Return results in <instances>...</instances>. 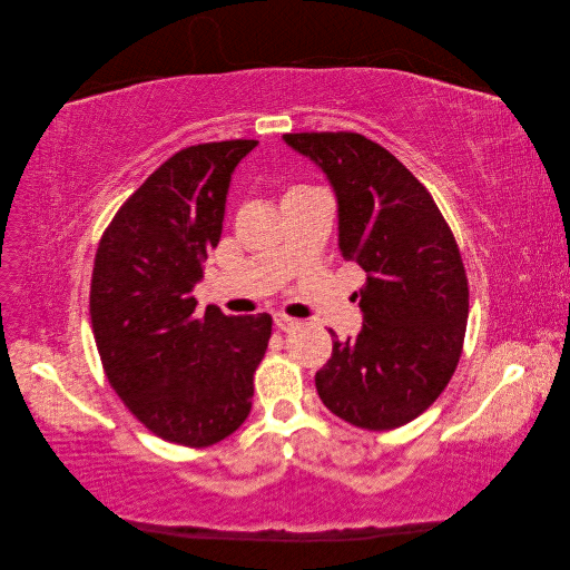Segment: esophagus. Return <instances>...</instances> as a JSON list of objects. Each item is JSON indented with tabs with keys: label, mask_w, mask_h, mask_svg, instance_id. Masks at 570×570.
<instances>
[{
	"label": "esophagus",
	"mask_w": 570,
	"mask_h": 570,
	"mask_svg": "<svg viewBox=\"0 0 570 570\" xmlns=\"http://www.w3.org/2000/svg\"><path fill=\"white\" fill-rule=\"evenodd\" d=\"M275 325L287 333V331H295V327H299V321L292 316H285V314H275Z\"/></svg>",
	"instance_id": "esophagus-1"
}]
</instances>
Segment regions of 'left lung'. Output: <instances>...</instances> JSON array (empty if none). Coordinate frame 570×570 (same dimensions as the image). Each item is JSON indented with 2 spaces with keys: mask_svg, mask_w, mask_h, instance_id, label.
Listing matches in <instances>:
<instances>
[{
  "mask_svg": "<svg viewBox=\"0 0 570 570\" xmlns=\"http://www.w3.org/2000/svg\"><path fill=\"white\" fill-rule=\"evenodd\" d=\"M283 140L331 180L340 252L366 271L364 327L333 340L316 373L321 402L356 428H400L438 400L463 350L469 281L456 239L416 176L368 137L289 132Z\"/></svg>",
  "mask_w": 570,
  "mask_h": 570,
  "instance_id": "left-lung-1",
  "label": "left lung"
}]
</instances>
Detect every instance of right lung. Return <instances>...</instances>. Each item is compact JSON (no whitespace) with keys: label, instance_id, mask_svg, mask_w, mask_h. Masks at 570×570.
<instances>
[{"label":"right lung","instance_id":"1","mask_svg":"<svg viewBox=\"0 0 570 570\" xmlns=\"http://www.w3.org/2000/svg\"><path fill=\"white\" fill-rule=\"evenodd\" d=\"M256 140L185 147L116 212L99 239L90 316L101 366L132 416L166 442L209 446L252 411L271 316L197 314L235 166Z\"/></svg>","mask_w":570,"mask_h":570}]
</instances>
